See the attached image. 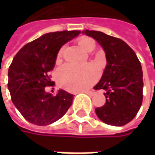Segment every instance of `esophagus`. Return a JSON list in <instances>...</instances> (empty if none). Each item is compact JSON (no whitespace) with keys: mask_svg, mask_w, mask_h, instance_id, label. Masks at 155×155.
<instances>
[{"mask_svg":"<svg viewBox=\"0 0 155 155\" xmlns=\"http://www.w3.org/2000/svg\"><path fill=\"white\" fill-rule=\"evenodd\" d=\"M84 93H86L90 96H94L96 94V92H94V91H84Z\"/></svg>","mask_w":155,"mask_h":155,"instance_id":"esophagus-1","label":"esophagus"}]
</instances>
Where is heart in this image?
Returning <instances> with one entry per match:
<instances>
[{"label":"heart","mask_w":155,"mask_h":155,"mask_svg":"<svg viewBox=\"0 0 155 155\" xmlns=\"http://www.w3.org/2000/svg\"><path fill=\"white\" fill-rule=\"evenodd\" d=\"M79 45L87 51L91 52L96 47L95 41L91 38H81L79 39ZM63 54L61 48L57 54V58H60ZM99 78V72L93 65L77 66L72 64H65L57 71L58 83L64 89L71 91H79L91 86Z\"/></svg>","instance_id":"b5f03b06"}]
</instances>
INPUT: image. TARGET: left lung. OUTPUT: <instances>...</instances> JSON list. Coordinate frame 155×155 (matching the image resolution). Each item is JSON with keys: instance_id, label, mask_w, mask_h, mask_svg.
I'll return each mask as SVG.
<instances>
[{"instance_id": "8db88e82", "label": "left lung", "mask_w": 155, "mask_h": 155, "mask_svg": "<svg viewBox=\"0 0 155 155\" xmlns=\"http://www.w3.org/2000/svg\"><path fill=\"white\" fill-rule=\"evenodd\" d=\"M83 34L96 39L106 54L107 65L95 90H105L106 103L95 108L104 123L120 127L137 116L143 101V72L134 50L122 39L95 30Z\"/></svg>"}]
</instances>
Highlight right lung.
<instances>
[{
    "label": "right lung",
    "mask_w": 155,
    "mask_h": 155,
    "mask_svg": "<svg viewBox=\"0 0 155 155\" xmlns=\"http://www.w3.org/2000/svg\"><path fill=\"white\" fill-rule=\"evenodd\" d=\"M81 33L79 30L51 32L26 44L15 55L8 72L12 101L28 122L47 126L60 119L71 107L74 95L64 90L52 96L51 72L62 46Z\"/></svg>",
    "instance_id": "1"
}]
</instances>
